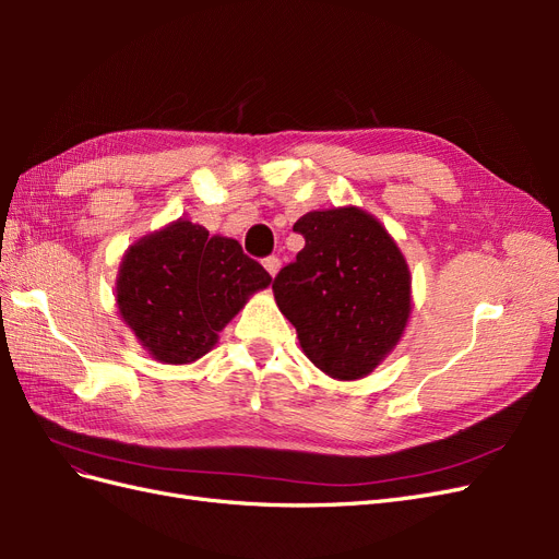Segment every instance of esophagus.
Wrapping results in <instances>:
<instances>
[{"instance_id": "34e87169", "label": "esophagus", "mask_w": 559, "mask_h": 559, "mask_svg": "<svg viewBox=\"0 0 559 559\" xmlns=\"http://www.w3.org/2000/svg\"><path fill=\"white\" fill-rule=\"evenodd\" d=\"M263 267L267 270V273H270V277H275V275L280 273V267H282V261H280L277 257H267V259H263Z\"/></svg>"}]
</instances>
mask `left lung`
I'll list each match as a JSON object with an SVG mask.
<instances>
[{
    "mask_svg": "<svg viewBox=\"0 0 559 559\" xmlns=\"http://www.w3.org/2000/svg\"><path fill=\"white\" fill-rule=\"evenodd\" d=\"M294 230L306 247L273 282L277 308L319 370L359 380L408 324V263L378 218L359 207L308 212Z\"/></svg>",
    "mask_w": 559,
    "mask_h": 559,
    "instance_id": "8db88e82",
    "label": "left lung"
}]
</instances>
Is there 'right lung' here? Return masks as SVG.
Returning a JSON list of instances; mask_svg holds the SVG:
<instances>
[{
  "label": "right lung",
  "instance_id": "right-lung-1",
  "mask_svg": "<svg viewBox=\"0 0 559 559\" xmlns=\"http://www.w3.org/2000/svg\"><path fill=\"white\" fill-rule=\"evenodd\" d=\"M270 282L273 277L238 240L179 218L126 251L116 302L151 357L191 364L216 345L218 331Z\"/></svg>",
  "mask_w": 559,
  "mask_h": 559
}]
</instances>
